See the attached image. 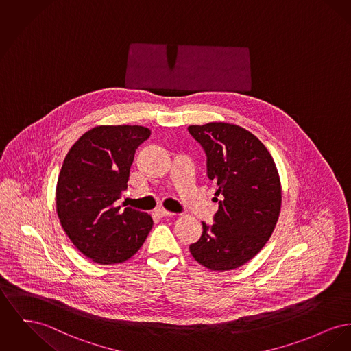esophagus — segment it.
<instances>
[{"instance_id":"1","label":"esophagus","mask_w":351,"mask_h":351,"mask_svg":"<svg viewBox=\"0 0 351 351\" xmlns=\"http://www.w3.org/2000/svg\"><path fill=\"white\" fill-rule=\"evenodd\" d=\"M156 215H158L159 217H172V216H175V213H172V212H168V210L162 209V208H159V209L156 210Z\"/></svg>"}]
</instances>
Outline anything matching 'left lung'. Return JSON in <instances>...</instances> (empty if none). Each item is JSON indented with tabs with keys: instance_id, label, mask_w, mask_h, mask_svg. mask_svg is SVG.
Returning <instances> with one entry per match:
<instances>
[{
	"instance_id": "left-lung-1",
	"label": "left lung",
	"mask_w": 351,
	"mask_h": 351,
	"mask_svg": "<svg viewBox=\"0 0 351 351\" xmlns=\"http://www.w3.org/2000/svg\"><path fill=\"white\" fill-rule=\"evenodd\" d=\"M188 131L206 151V173L221 199L215 223H203L191 254L209 270L239 268L264 247L277 224L282 200L277 167L267 147L240 125L210 122Z\"/></svg>"
}]
</instances>
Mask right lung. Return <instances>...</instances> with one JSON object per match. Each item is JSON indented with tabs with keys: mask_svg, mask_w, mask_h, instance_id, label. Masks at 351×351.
I'll return each instance as SVG.
<instances>
[{
	"mask_svg": "<svg viewBox=\"0 0 351 351\" xmlns=\"http://www.w3.org/2000/svg\"><path fill=\"white\" fill-rule=\"evenodd\" d=\"M151 131L142 125H97L67 152L56 189L57 213L75 247L101 265L131 258L152 229L148 213L121 206L135 151Z\"/></svg>",
	"mask_w": 351,
	"mask_h": 351,
	"instance_id": "obj_1",
	"label": "right lung"
}]
</instances>
